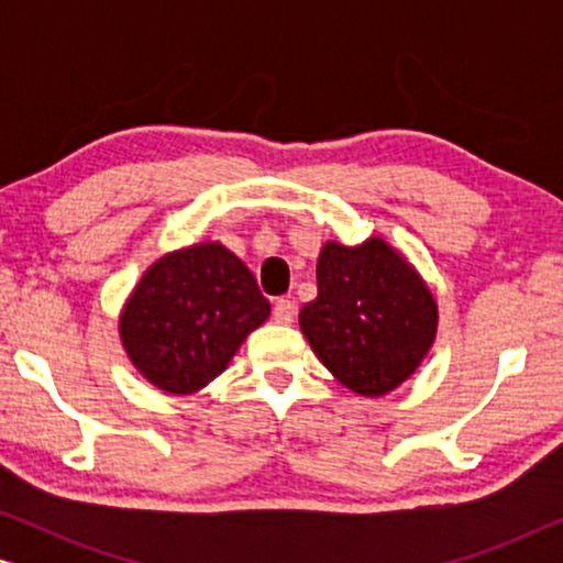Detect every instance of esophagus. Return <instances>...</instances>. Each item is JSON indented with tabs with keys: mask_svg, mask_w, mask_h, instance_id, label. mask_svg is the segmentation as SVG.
<instances>
[{
	"mask_svg": "<svg viewBox=\"0 0 563 563\" xmlns=\"http://www.w3.org/2000/svg\"><path fill=\"white\" fill-rule=\"evenodd\" d=\"M272 318L276 322H282V325H289V322H295V318H297L295 302H289V299H276L274 310H272Z\"/></svg>",
	"mask_w": 563,
	"mask_h": 563,
	"instance_id": "34e87169",
	"label": "esophagus"
}]
</instances>
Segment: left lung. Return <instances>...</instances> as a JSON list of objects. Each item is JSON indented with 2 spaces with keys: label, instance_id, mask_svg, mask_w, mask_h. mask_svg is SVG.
<instances>
[{
  "label": "left lung",
  "instance_id": "1",
  "mask_svg": "<svg viewBox=\"0 0 563 563\" xmlns=\"http://www.w3.org/2000/svg\"><path fill=\"white\" fill-rule=\"evenodd\" d=\"M314 356L343 387L384 397L410 379L438 330V305L402 253L368 238L328 241L318 258V297L299 312Z\"/></svg>",
  "mask_w": 563,
  "mask_h": 563
}]
</instances>
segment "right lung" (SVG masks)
<instances>
[{"mask_svg":"<svg viewBox=\"0 0 563 563\" xmlns=\"http://www.w3.org/2000/svg\"><path fill=\"white\" fill-rule=\"evenodd\" d=\"M268 312L251 268L205 241L166 253L141 276L120 312V341L153 387L195 395L225 372Z\"/></svg>","mask_w":563,"mask_h":563,"instance_id":"add662e5","label":"right lung"}]
</instances>
